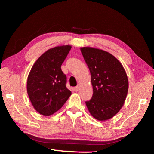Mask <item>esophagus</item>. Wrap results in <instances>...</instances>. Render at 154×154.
Here are the masks:
<instances>
[{
	"mask_svg": "<svg viewBox=\"0 0 154 154\" xmlns=\"http://www.w3.org/2000/svg\"><path fill=\"white\" fill-rule=\"evenodd\" d=\"M79 85H77V86L74 88V90H75V91H76V92L79 90Z\"/></svg>",
	"mask_w": 154,
	"mask_h": 154,
	"instance_id": "esophagus-1",
	"label": "esophagus"
}]
</instances>
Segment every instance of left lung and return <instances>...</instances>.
<instances>
[{
	"label": "left lung",
	"mask_w": 154,
	"mask_h": 154,
	"mask_svg": "<svg viewBox=\"0 0 154 154\" xmlns=\"http://www.w3.org/2000/svg\"><path fill=\"white\" fill-rule=\"evenodd\" d=\"M81 51L89 68L93 95L85 104L90 114L105 121L118 113L128 90V79L124 68L112 54L102 49L84 47Z\"/></svg>",
	"instance_id": "1"
}]
</instances>
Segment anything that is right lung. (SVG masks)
I'll return each instance as SVG.
<instances>
[{
    "mask_svg": "<svg viewBox=\"0 0 154 154\" xmlns=\"http://www.w3.org/2000/svg\"><path fill=\"white\" fill-rule=\"evenodd\" d=\"M69 45L51 48L38 58L27 79V92L35 110L43 116L55 113L66 102L71 92L61 65L71 50Z\"/></svg>",
    "mask_w": 154,
    "mask_h": 154,
    "instance_id": "obj_1",
    "label": "right lung"
}]
</instances>
